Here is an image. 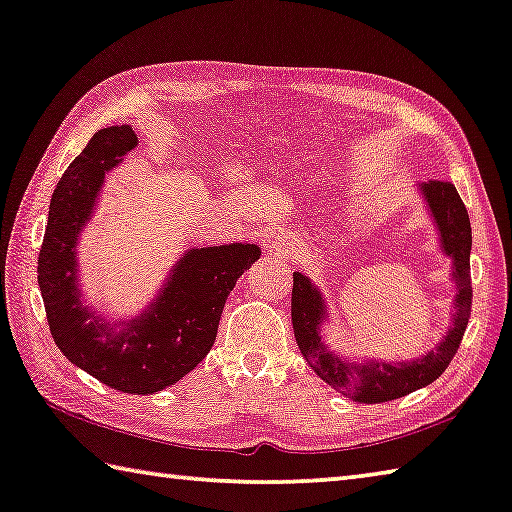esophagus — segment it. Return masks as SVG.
Wrapping results in <instances>:
<instances>
[{"mask_svg":"<svg viewBox=\"0 0 512 512\" xmlns=\"http://www.w3.org/2000/svg\"><path fill=\"white\" fill-rule=\"evenodd\" d=\"M271 248L275 250L277 255H282V257H286V255H291L293 250H295V244H293V239L288 237V235H284V232H277V235L273 237V241H271Z\"/></svg>","mask_w":512,"mask_h":512,"instance_id":"esophagus-1","label":"esophagus"}]
</instances>
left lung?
Segmentation results:
<instances>
[{
	"instance_id": "8db88e82",
	"label": "left lung",
	"mask_w": 512,
	"mask_h": 512,
	"mask_svg": "<svg viewBox=\"0 0 512 512\" xmlns=\"http://www.w3.org/2000/svg\"><path fill=\"white\" fill-rule=\"evenodd\" d=\"M427 217L436 232V248L450 259V280L454 297L450 306V327L434 349L410 360H385L365 356H345L324 340V327L331 324L329 302L311 277L293 273L291 318L297 347L304 360L324 383L356 403H387L434 383L459 349L463 331L468 327L472 286H470V250L472 228L468 210L452 183L430 181L416 183Z\"/></svg>"
}]
</instances>
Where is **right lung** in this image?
Listing matches in <instances>:
<instances>
[{
    "instance_id": "obj_1",
    "label": "right lung",
    "mask_w": 512,
    "mask_h": 512,
    "mask_svg": "<svg viewBox=\"0 0 512 512\" xmlns=\"http://www.w3.org/2000/svg\"><path fill=\"white\" fill-rule=\"evenodd\" d=\"M134 147V129L114 125L91 136L73 159L53 190L37 284L55 345L73 365L118 392L154 394L179 383L208 356L228 295L262 248L250 241L190 246L134 315L105 318L89 306L80 291V235L94 219L105 176Z\"/></svg>"
}]
</instances>
